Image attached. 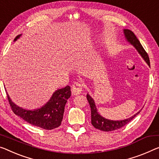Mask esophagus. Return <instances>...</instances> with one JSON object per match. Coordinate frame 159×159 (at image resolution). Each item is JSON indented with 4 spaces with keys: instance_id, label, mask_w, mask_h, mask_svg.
Listing matches in <instances>:
<instances>
[{
    "instance_id": "1",
    "label": "esophagus",
    "mask_w": 159,
    "mask_h": 159,
    "mask_svg": "<svg viewBox=\"0 0 159 159\" xmlns=\"http://www.w3.org/2000/svg\"><path fill=\"white\" fill-rule=\"evenodd\" d=\"M82 92V85L79 82H75L72 87V93L74 95H79Z\"/></svg>"
}]
</instances>
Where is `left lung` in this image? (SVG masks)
I'll list each match as a JSON object with an SVG mask.
<instances>
[{
    "instance_id": "8db88e82",
    "label": "left lung",
    "mask_w": 159,
    "mask_h": 159,
    "mask_svg": "<svg viewBox=\"0 0 159 159\" xmlns=\"http://www.w3.org/2000/svg\"><path fill=\"white\" fill-rule=\"evenodd\" d=\"M123 31L126 40L135 48L136 50L139 52V54L141 56L143 60L147 63L148 66H150V60L148 55L142 47V45H141V44L139 42L137 38L134 35V33L131 30H128V29H124ZM87 99L88 102H89L90 108H91L92 124L93 125L94 127L104 131H114L116 130V129L123 127L126 124H128L129 122L132 120L136 115H138L141 111H139L137 113L134 114L132 116L129 117L128 119H123V120H111V119H106L100 115L98 111H97L94 100L89 94H87Z\"/></svg>"
}]
</instances>
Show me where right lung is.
Returning a JSON list of instances; mask_svg holds the SVG:
<instances>
[{"instance_id": "add662e5", "label": "right lung", "mask_w": 159, "mask_h": 159, "mask_svg": "<svg viewBox=\"0 0 159 159\" xmlns=\"http://www.w3.org/2000/svg\"><path fill=\"white\" fill-rule=\"evenodd\" d=\"M21 35L22 34L17 36L14 39V42L20 38ZM6 93L12 110L16 115L32 125L46 130H51L60 126L65 104L71 96L70 87L66 86L54 92L49 101L40 108L30 110L16 105L11 100L8 92H6Z\"/></svg>"}]
</instances>
